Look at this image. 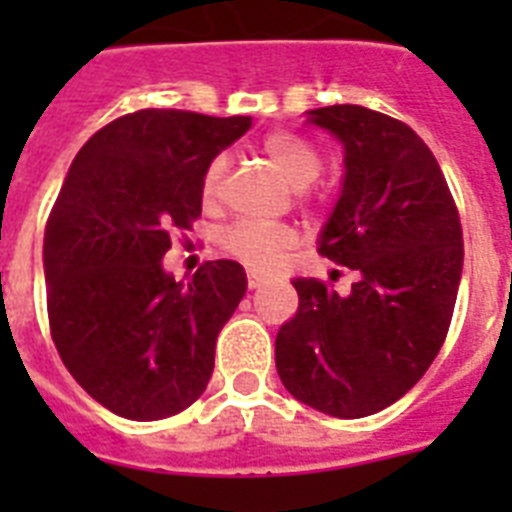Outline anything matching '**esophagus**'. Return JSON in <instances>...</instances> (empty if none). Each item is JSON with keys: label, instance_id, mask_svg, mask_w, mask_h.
I'll use <instances>...</instances> for the list:
<instances>
[{"label": "esophagus", "instance_id": "34e87169", "mask_svg": "<svg viewBox=\"0 0 512 512\" xmlns=\"http://www.w3.org/2000/svg\"><path fill=\"white\" fill-rule=\"evenodd\" d=\"M265 284V279L257 271H247V287L249 289H260Z\"/></svg>", "mask_w": 512, "mask_h": 512}]
</instances>
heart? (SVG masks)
<instances>
[{
	"mask_svg": "<svg viewBox=\"0 0 512 512\" xmlns=\"http://www.w3.org/2000/svg\"><path fill=\"white\" fill-rule=\"evenodd\" d=\"M263 151L268 154L276 167L284 172L289 183L303 188V185L313 183L321 172V154L308 143L305 138L295 135V132L279 130L265 135ZM228 156L217 154L212 162L207 164V170L201 175V199L212 204L220 199L225 185V175H228ZM223 249L228 255H233L241 263L252 265L257 271L273 268L281 257L287 255L289 249L297 244V231L292 225L284 223H255V220H236L223 231Z\"/></svg>",
	"mask_w": 512,
	"mask_h": 512,
	"instance_id": "1",
	"label": "heart"
}]
</instances>
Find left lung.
<instances>
[{"label": "left lung", "instance_id": "1", "mask_svg": "<svg viewBox=\"0 0 512 512\" xmlns=\"http://www.w3.org/2000/svg\"><path fill=\"white\" fill-rule=\"evenodd\" d=\"M345 146V183L319 255L356 273L348 295L295 279L276 337L284 388L332 417L390 406L428 372L452 324L462 225L446 177L409 124L364 106L308 111Z\"/></svg>", "mask_w": 512, "mask_h": 512}]
</instances>
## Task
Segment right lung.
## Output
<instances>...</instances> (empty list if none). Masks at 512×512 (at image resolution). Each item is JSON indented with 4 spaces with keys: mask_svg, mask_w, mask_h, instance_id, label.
Wrapping results in <instances>:
<instances>
[{
    "mask_svg": "<svg viewBox=\"0 0 512 512\" xmlns=\"http://www.w3.org/2000/svg\"><path fill=\"white\" fill-rule=\"evenodd\" d=\"M249 116L143 108L98 130L44 228L50 335L74 380L127 420H162L204 393L215 340L247 292L236 260L191 281L164 273L175 233L201 217V175Z\"/></svg>",
    "mask_w": 512,
    "mask_h": 512,
    "instance_id": "1",
    "label": "right lung"
}]
</instances>
